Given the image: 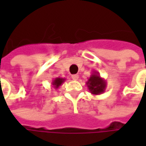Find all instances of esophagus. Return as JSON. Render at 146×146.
I'll use <instances>...</instances> for the list:
<instances>
[{
	"instance_id": "esophagus-1",
	"label": "esophagus",
	"mask_w": 146,
	"mask_h": 146,
	"mask_svg": "<svg viewBox=\"0 0 146 146\" xmlns=\"http://www.w3.org/2000/svg\"><path fill=\"white\" fill-rule=\"evenodd\" d=\"M71 78L74 80H77L78 79H79V75H77V74H75V75H72L71 76Z\"/></svg>"
}]
</instances>
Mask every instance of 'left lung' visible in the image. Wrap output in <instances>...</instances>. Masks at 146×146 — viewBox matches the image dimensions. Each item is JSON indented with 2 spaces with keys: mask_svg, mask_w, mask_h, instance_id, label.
Wrapping results in <instances>:
<instances>
[{
  "mask_svg": "<svg viewBox=\"0 0 146 146\" xmlns=\"http://www.w3.org/2000/svg\"><path fill=\"white\" fill-rule=\"evenodd\" d=\"M89 92L93 95H99L105 92L106 88V82L100 76L98 72L93 71L91 76L88 79L86 82Z\"/></svg>",
  "mask_w": 146,
  "mask_h": 146,
  "instance_id": "1",
  "label": "left lung"
}]
</instances>
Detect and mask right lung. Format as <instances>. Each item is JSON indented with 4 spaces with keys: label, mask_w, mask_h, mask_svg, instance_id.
<instances>
[{
    "label": "right lung",
    "mask_w": 146,
    "mask_h": 146,
    "mask_svg": "<svg viewBox=\"0 0 146 146\" xmlns=\"http://www.w3.org/2000/svg\"><path fill=\"white\" fill-rule=\"evenodd\" d=\"M66 80V79L64 78H61V77H57L55 79H53L52 81V85L55 89H58Z\"/></svg>",
    "instance_id": "right-lung-1"
}]
</instances>
